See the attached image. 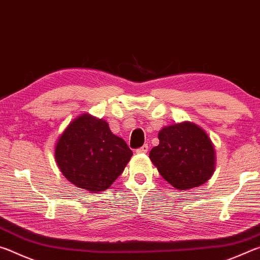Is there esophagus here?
I'll return each mask as SVG.
<instances>
[{"instance_id":"34e87169","label":"esophagus","mask_w":260,"mask_h":260,"mask_svg":"<svg viewBox=\"0 0 260 260\" xmlns=\"http://www.w3.org/2000/svg\"><path fill=\"white\" fill-rule=\"evenodd\" d=\"M148 144H144V146H142L141 148H139L138 150H136V153H147L148 152Z\"/></svg>"}]
</instances>
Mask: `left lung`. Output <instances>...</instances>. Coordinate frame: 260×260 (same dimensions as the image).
Returning <instances> with one entry per match:
<instances>
[{
	"instance_id": "1",
	"label": "left lung",
	"mask_w": 260,
	"mask_h": 260,
	"mask_svg": "<svg viewBox=\"0 0 260 260\" xmlns=\"http://www.w3.org/2000/svg\"><path fill=\"white\" fill-rule=\"evenodd\" d=\"M149 157L158 172L178 190L200 187L215 170V149L206 132L190 121L165 126Z\"/></svg>"
}]
</instances>
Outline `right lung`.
I'll return each mask as SVG.
<instances>
[{"label": "right lung", "mask_w": 260, "mask_h": 260, "mask_svg": "<svg viewBox=\"0 0 260 260\" xmlns=\"http://www.w3.org/2000/svg\"><path fill=\"white\" fill-rule=\"evenodd\" d=\"M133 156L126 142L103 119L82 113L74 118L55 144L60 172L74 186L104 191L124 172Z\"/></svg>", "instance_id": "1"}]
</instances>
